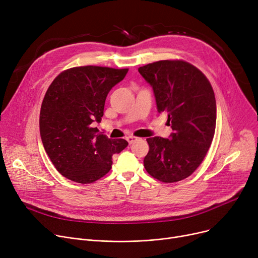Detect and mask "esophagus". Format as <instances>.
Instances as JSON below:
<instances>
[{"label": "esophagus", "instance_id": "obj_1", "mask_svg": "<svg viewBox=\"0 0 258 258\" xmlns=\"http://www.w3.org/2000/svg\"><path fill=\"white\" fill-rule=\"evenodd\" d=\"M136 139H137V137H135V136H127V137H126V140H127V142H128L130 144L133 143Z\"/></svg>", "mask_w": 258, "mask_h": 258}]
</instances>
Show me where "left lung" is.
I'll use <instances>...</instances> for the list:
<instances>
[{
  "label": "left lung",
  "mask_w": 258,
  "mask_h": 258,
  "mask_svg": "<svg viewBox=\"0 0 258 258\" xmlns=\"http://www.w3.org/2000/svg\"><path fill=\"white\" fill-rule=\"evenodd\" d=\"M153 88L158 112L168 115L167 139L151 137L144 167L153 178L173 183L189 177L204 160L216 124V102L207 77L184 60H159L140 67Z\"/></svg>",
  "instance_id": "obj_1"
}]
</instances>
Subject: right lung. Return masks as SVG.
Returning a JSON list of instances; mask_svg holds the SVG:
<instances>
[{"instance_id":"right-lung-1","label":"right lung","mask_w":258,"mask_h":258,"mask_svg":"<svg viewBox=\"0 0 258 258\" xmlns=\"http://www.w3.org/2000/svg\"><path fill=\"white\" fill-rule=\"evenodd\" d=\"M128 69L85 66L61 72L48 88L39 114L45 151L63 177L80 184L102 178L112 168V157L127 146L93 127L100 122L105 98Z\"/></svg>"}]
</instances>
